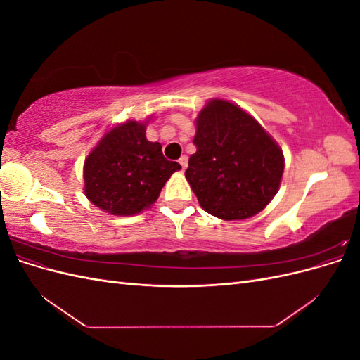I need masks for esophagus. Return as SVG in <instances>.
Instances as JSON below:
<instances>
[{"label": "esophagus", "mask_w": 360, "mask_h": 360, "mask_svg": "<svg viewBox=\"0 0 360 360\" xmlns=\"http://www.w3.org/2000/svg\"><path fill=\"white\" fill-rule=\"evenodd\" d=\"M179 163L181 165V169H186L188 168V156H181L179 159Z\"/></svg>", "instance_id": "34e87169"}]
</instances>
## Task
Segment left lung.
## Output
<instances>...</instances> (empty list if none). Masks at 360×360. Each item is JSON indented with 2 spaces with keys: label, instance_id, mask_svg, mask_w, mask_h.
Here are the masks:
<instances>
[{
  "label": "left lung",
  "instance_id": "obj_1",
  "mask_svg": "<svg viewBox=\"0 0 360 360\" xmlns=\"http://www.w3.org/2000/svg\"><path fill=\"white\" fill-rule=\"evenodd\" d=\"M193 144L184 172L202 209L224 221L259 213L276 195L285 159L282 148L238 105L210 99L195 118Z\"/></svg>",
  "mask_w": 360,
  "mask_h": 360
}]
</instances>
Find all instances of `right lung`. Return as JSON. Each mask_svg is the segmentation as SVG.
<instances>
[{
	"instance_id": "right-lung-1",
	"label": "right lung",
	"mask_w": 360,
	"mask_h": 360,
	"mask_svg": "<svg viewBox=\"0 0 360 360\" xmlns=\"http://www.w3.org/2000/svg\"><path fill=\"white\" fill-rule=\"evenodd\" d=\"M126 120L99 139L84 162V193L114 216H134L153 205L177 162L167 160L162 146L146 136L147 123Z\"/></svg>"
}]
</instances>
